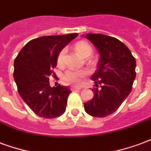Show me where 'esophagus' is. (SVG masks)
Instances as JSON below:
<instances>
[{
  "instance_id": "34e87169",
  "label": "esophagus",
  "mask_w": 151,
  "mask_h": 151,
  "mask_svg": "<svg viewBox=\"0 0 151 151\" xmlns=\"http://www.w3.org/2000/svg\"><path fill=\"white\" fill-rule=\"evenodd\" d=\"M82 88H80V87H76V86H72L71 87V91H80Z\"/></svg>"
}]
</instances>
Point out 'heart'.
<instances>
[{
	"mask_svg": "<svg viewBox=\"0 0 151 151\" xmlns=\"http://www.w3.org/2000/svg\"><path fill=\"white\" fill-rule=\"evenodd\" d=\"M73 47L76 52L78 53L79 56H82V58H85V59L91 57L94 52L93 47L91 46V44L84 40L77 42L74 44ZM65 55V49H62L58 53L57 57H56V62L58 65L60 66L64 64ZM87 75H88V72L86 70H80V71L67 70L65 73L64 74L63 80L66 84L79 86L83 83V80Z\"/></svg>",
	"mask_w": 151,
	"mask_h": 151,
	"instance_id": "obj_1",
	"label": "heart"
}]
</instances>
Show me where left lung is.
Instances as JSON below:
<instances>
[{"mask_svg": "<svg viewBox=\"0 0 151 151\" xmlns=\"http://www.w3.org/2000/svg\"><path fill=\"white\" fill-rule=\"evenodd\" d=\"M100 57L91 78L95 82L92 99L84 103L86 112L105 117L116 111L132 91L136 78V60L130 50L116 38L102 34H86Z\"/></svg>", "mask_w": 151, "mask_h": 151, "instance_id": "obj_1", "label": "left lung"}]
</instances>
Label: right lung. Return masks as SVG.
<instances>
[{"label": "right lung", "mask_w": 151, "mask_h": 151, "mask_svg": "<svg viewBox=\"0 0 151 151\" xmlns=\"http://www.w3.org/2000/svg\"><path fill=\"white\" fill-rule=\"evenodd\" d=\"M77 33L47 35L28 42L14 60V78L21 98L37 116L51 119L65 111L71 93L67 86L51 87L48 77L54 73L56 57Z\"/></svg>", "instance_id": "obj_1"}]
</instances>
